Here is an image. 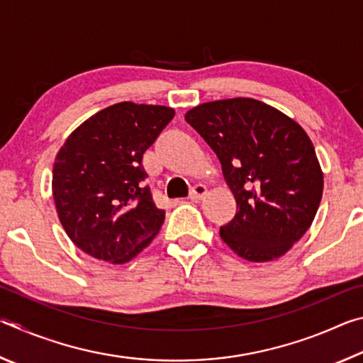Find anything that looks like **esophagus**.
<instances>
[{"label": "esophagus", "mask_w": 363, "mask_h": 363, "mask_svg": "<svg viewBox=\"0 0 363 363\" xmlns=\"http://www.w3.org/2000/svg\"><path fill=\"white\" fill-rule=\"evenodd\" d=\"M208 194V187L206 186H203V184H196V186H194L192 187V190H190V195H189V199L190 200H201L203 199V196Z\"/></svg>", "instance_id": "1"}]
</instances>
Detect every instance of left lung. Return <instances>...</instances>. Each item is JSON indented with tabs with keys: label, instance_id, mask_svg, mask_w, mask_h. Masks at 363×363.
I'll return each instance as SVG.
<instances>
[{
	"label": "left lung",
	"instance_id": "8db88e82",
	"mask_svg": "<svg viewBox=\"0 0 363 363\" xmlns=\"http://www.w3.org/2000/svg\"><path fill=\"white\" fill-rule=\"evenodd\" d=\"M186 121L216 153L237 214L219 235L250 262L286 255L314 220L323 192L315 149L299 123L269 104L233 97L200 104Z\"/></svg>",
	"mask_w": 363,
	"mask_h": 363
}]
</instances>
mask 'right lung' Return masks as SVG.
Masks as SVG:
<instances>
[{"instance_id": "add662e5", "label": "right lung", "mask_w": 363, "mask_h": 363, "mask_svg": "<svg viewBox=\"0 0 363 363\" xmlns=\"http://www.w3.org/2000/svg\"><path fill=\"white\" fill-rule=\"evenodd\" d=\"M174 116L164 106L118 102L70 133L52 164V196L60 224L86 255L125 264L163 225L144 186V152Z\"/></svg>"}]
</instances>
